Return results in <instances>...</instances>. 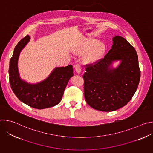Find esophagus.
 <instances>
[{
	"label": "esophagus",
	"mask_w": 153,
	"mask_h": 153,
	"mask_svg": "<svg viewBox=\"0 0 153 153\" xmlns=\"http://www.w3.org/2000/svg\"><path fill=\"white\" fill-rule=\"evenodd\" d=\"M74 68H75L76 71L78 74H80V72H81V67H80V65L79 64H77L76 65H75V66H74Z\"/></svg>",
	"instance_id": "obj_1"
}]
</instances>
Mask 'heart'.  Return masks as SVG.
Segmentation results:
<instances>
[{"label": "heart", "instance_id": "1", "mask_svg": "<svg viewBox=\"0 0 153 153\" xmlns=\"http://www.w3.org/2000/svg\"><path fill=\"white\" fill-rule=\"evenodd\" d=\"M86 53L83 61L88 63H94L100 60L104 55L106 46L102 42H97L96 39L88 37L83 38L77 42L73 48V52L76 55L81 56Z\"/></svg>", "mask_w": 153, "mask_h": 153}]
</instances>
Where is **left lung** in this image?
I'll return each mask as SVG.
<instances>
[{
	"mask_svg": "<svg viewBox=\"0 0 153 153\" xmlns=\"http://www.w3.org/2000/svg\"><path fill=\"white\" fill-rule=\"evenodd\" d=\"M111 49L103 59L86 65L84 96L95 110L113 111L125 106L137 90L140 78L138 56L134 48L123 37L113 38ZM121 63L116 69L114 61Z\"/></svg>",
	"mask_w": 153,
	"mask_h": 153,
	"instance_id": "left-lung-1",
	"label": "left lung"
}]
</instances>
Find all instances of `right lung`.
<instances>
[{
	"instance_id": "1",
	"label": "right lung",
	"mask_w": 153,
	"mask_h": 153,
	"mask_svg": "<svg viewBox=\"0 0 153 153\" xmlns=\"http://www.w3.org/2000/svg\"><path fill=\"white\" fill-rule=\"evenodd\" d=\"M30 39V36H26L14 48L9 67L11 88L16 97L28 106L39 110L50 108L61 101L67 83L73 76V66L70 65L65 67H57L45 80L38 83L30 84L22 80L17 62L20 51Z\"/></svg>"
}]
</instances>
